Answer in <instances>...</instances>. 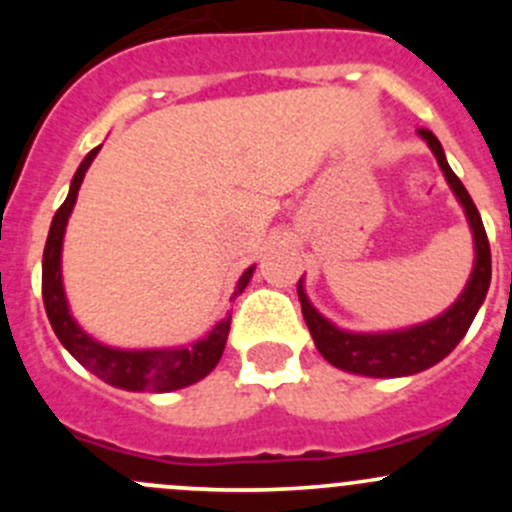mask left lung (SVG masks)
Masks as SVG:
<instances>
[{
    "label": "left lung",
    "mask_w": 512,
    "mask_h": 512,
    "mask_svg": "<svg viewBox=\"0 0 512 512\" xmlns=\"http://www.w3.org/2000/svg\"><path fill=\"white\" fill-rule=\"evenodd\" d=\"M418 136L428 143V148H431L433 156H436L438 165H441L443 175H446L448 185H451V190L456 193L458 203L466 210L468 225H471L473 230V245H476V260H473L471 280H468L461 297H458L446 312L438 314L436 319H431V322L379 334H356L347 332V329L334 327L329 319H324L322 314L312 307V302H309L307 294H304L302 280H299L297 294L299 302H302L304 322H307L309 334H312L319 354H322L332 366L352 371V374L376 376V379H394V376L418 374V371L428 369V366L446 359V356L456 349V344L466 337L468 327H471V322L476 319L480 304H483L490 287V245L476 203H473L468 190L463 188L458 175L453 173L451 165H448L446 153H443L438 138L433 136L428 128H418Z\"/></svg>",
    "instance_id": "8db88e82"
}]
</instances>
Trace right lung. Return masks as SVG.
<instances>
[{
	"label": "right lung",
	"instance_id": "add662e5",
	"mask_svg": "<svg viewBox=\"0 0 512 512\" xmlns=\"http://www.w3.org/2000/svg\"><path fill=\"white\" fill-rule=\"evenodd\" d=\"M96 153L98 148H94L89 156L81 160L79 170H76L74 180H71L69 195H66V200L56 210L54 220H51L44 260H41V297H44L46 317H49L51 329H54L59 342L66 347V352L74 356L81 366H86L91 374L106 381V384L116 386V389L156 391V394L185 389V386L205 379L218 366L220 356L225 352L227 334H230V317L215 324L203 339L188 344V347L113 349L89 337L69 312L64 282H61V245H64L66 223H69V215L76 205V195H79L86 170H89ZM252 272H255V267H247L242 272L232 299L242 294V289L250 282Z\"/></svg>",
	"mask_w": 512,
	"mask_h": 512
}]
</instances>
